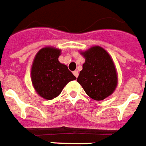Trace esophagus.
Wrapping results in <instances>:
<instances>
[{
  "label": "esophagus",
  "mask_w": 146,
  "mask_h": 146,
  "mask_svg": "<svg viewBox=\"0 0 146 146\" xmlns=\"http://www.w3.org/2000/svg\"><path fill=\"white\" fill-rule=\"evenodd\" d=\"M73 75L76 76V77H77V76H78V75H79L78 71H77V70H75V71H73Z\"/></svg>",
  "instance_id": "esophagus-1"
}]
</instances>
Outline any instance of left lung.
<instances>
[{
  "label": "left lung",
  "mask_w": 146,
  "mask_h": 146,
  "mask_svg": "<svg viewBox=\"0 0 146 146\" xmlns=\"http://www.w3.org/2000/svg\"><path fill=\"white\" fill-rule=\"evenodd\" d=\"M85 58L77 82L90 98L102 100L111 95L117 87V76L114 63L108 52L94 46L81 52Z\"/></svg>",
  "instance_id": "1"
}]
</instances>
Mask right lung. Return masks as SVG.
Masks as SVG:
<instances>
[{
    "instance_id": "right-lung-1",
    "label": "right lung",
    "mask_w": 146,
    "mask_h": 146,
    "mask_svg": "<svg viewBox=\"0 0 146 146\" xmlns=\"http://www.w3.org/2000/svg\"><path fill=\"white\" fill-rule=\"evenodd\" d=\"M60 54V49L45 47L38 52L32 63V85L38 94L46 100L56 98L69 82L76 79L66 65L59 62Z\"/></svg>"
}]
</instances>
